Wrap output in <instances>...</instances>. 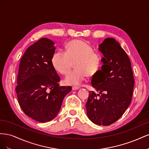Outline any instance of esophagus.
<instances>
[{
  "label": "esophagus",
  "instance_id": "34e87169",
  "mask_svg": "<svg viewBox=\"0 0 149 149\" xmlns=\"http://www.w3.org/2000/svg\"><path fill=\"white\" fill-rule=\"evenodd\" d=\"M79 89V87H76V86H74V87L72 88V89H73V91H75V90H78Z\"/></svg>",
  "mask_w": 149,
  "mask_h": 149
}]
</instances>
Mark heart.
Masks as SVG:
<instances>
[{
  "label": "heart",
  "mask_w": 149,
  "mask_h": 149,
  "mask_svg": "<svg viewBox=\"0 0 149 149\" xmlns=\"http://www.w3.org/2000/svg\"><path fill=\"white\" fill-rule=\"evenodd\" d=\"M52 62L55 69L61 74H68L73 66L76 70L68 75L65 83L78 86L98 70L101 58L93 52V48L83 40H73L68 43L66 52L58 50L54 53Z\"/></svg>",
  "instance_id": "obj_1"
}]
</instances>
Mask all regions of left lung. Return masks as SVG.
Wrapping results in <instances>:
<instances>
[{"instance_id":"left-lung-1","label":"left lung","mask_w":149,"mask_h":149,"mask_svg":"<svg viewBox=\"0 0 149 149\" xmlns=\"http://www.w3.org/2000/svg\"><path fill=\"white\" fill-rule=\"evenodd\" d=\"M98 49L104 55L103 65L93 75L91 85L99 94L89 92L86 108L93 123L109 125L118 120L130 105L134 78L129 58L115 39L106 38Z\"/></svg>"}]
</instances>
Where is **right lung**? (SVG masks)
Listing matches in <instances>:
<instances>
[{"label":"right lung","instance_id":"right-lung-1","mask_svg":"<svg viewBox=\"0 0 149 149\" xmlns=\"http://www.w3.org/2000/svg\"><path fill=\"white\" fill-rule=\"evenodd\" d=\"M42 38L26 49L20 62L15 91L24 113L36 121L47 123L59 112L63 101L72 88L60 86L59 76L52 59L55 47Z\"/></svg>","mask_w":149,"mask_h":149}]
</instances>
